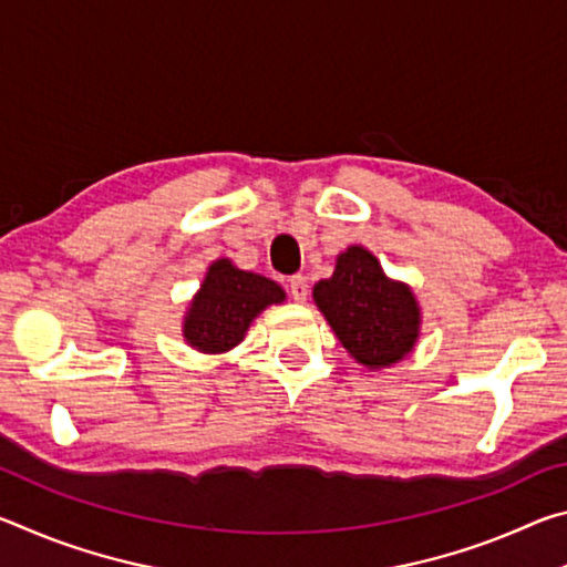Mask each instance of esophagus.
<instances>
[{"label": "esophagus", "mask_w": 567, "mask_h": 567, "mask_svg": "<svg viewBox=\"0 0 567 567\" xmlns=\"http://www.w3.org/2000/svg\"><path fill=\"white\" fill-rule=\"evenodd\" d=\"M287 287H290L292 300H297V302H305L307 300V292H310V287H307V277L305 275H292L290 282H287Z\"/></svg>", "instance_id": "1"}]
</instances>
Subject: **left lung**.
Returning a JSON list of instances; mask_svg holds the SVG:
<instances>
[{
    "label": "left lung",
    "mask_w": 567,
    "mask_h": 567,
    "mask_svg": "<svg viewBox=\"0 0 567 567\" xmlns=\"http://www.w3.org/2000/svg\"><path fill=\"white\" fill-rule=\"evenodd\" d=\"M315 302L354 360L385 368L412 350L420 310L405 285L392 282L375 257L350 247L338 257L330 280L315 285Z\"/></svg>",
    "instance_id": "1"
}]
</instances>
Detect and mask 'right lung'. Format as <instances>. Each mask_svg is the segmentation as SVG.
Wrapping results in <instances>:
<instances>
[{
	"label": "right lung",
	"mask_w": 567,
	"mask_h": 567,
	"mask_svg": "<svg viewBox=\"0 0 567 567\" xmlns=\"http://www.w3.org/2000/svg\"><path fill=\"white\" fill-rule=\"evenodd\" d=\"M282 287L262 275L243 272L217 260L185 318V338L203 352H225L243 342L245 332L267 305L282 302Z\"/></svg>",
	"instance_id": "right-lung-1"
}]
</instances>
